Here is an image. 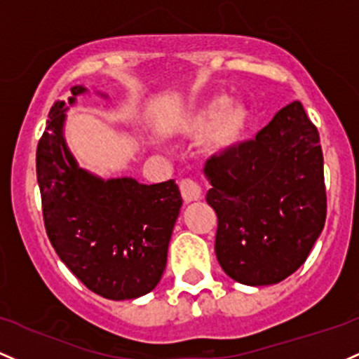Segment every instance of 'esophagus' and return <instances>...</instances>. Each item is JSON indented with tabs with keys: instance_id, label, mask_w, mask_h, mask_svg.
<instances>
[{
	"instance_id": "1",
	"label": "esophagus",
	"mask_w": 359,
	"mask_h": 359,
	"mask_svg": "<svg viewBox=\"0 0 359 359\" xmlns=\"http://www.w3.org/2000/svg\"><path fill=\"white\" fill-rule=\"evenodd\" d=\"M180 194H182V199L186 203H192V201H199L201 196H203V189L196 180L192 179H184L180 182Z\"/></svg>"
}]
</instances>
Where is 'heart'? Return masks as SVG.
Masks as SVG:
<instances>
[{"label":"heart","mask_w":359,"mask_h":359,"mask_svg":"<svg viewBox=\"0 0 359 359\" xmlns=\"http://www.w3.org/2000/svg\"><path fill=\"white\" fill-rule=\"evenodd\" d=\"M252 126V114L242 102L212 97L184 121L182 133L189 137L204 136L210 153H224L245 140Z\"/></svg>","instance_id":"obj_1"}]
</instances>
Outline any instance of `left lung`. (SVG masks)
Returning a JSON list of instances; mask_svg holds the SVG:
<instances>
[{
  "instance_id": "8db88e82",
  "label": "left lung",
  "mask_w": 359,
  "mask_h": 359,
  "mask_svg": "<svg viewBox=\"0 0 359 359\" xmlns=\"http://www.w3.org/2000/svg\"><path fill=\"white\" fill-rule=\"evenodd\" d=\"M208 204L218 216L222 269L249 286L276 285L309 257L327 215L317 128L291 102L255 140L211 156Z\"/></svg>"
}]
</instances>
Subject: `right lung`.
Masks as SVG:
<instances>
[{"label": "right lung", "mask_w": 359, "mask_h": 359, "mask_svg": "<svg viewBox=\"0 0 359 359\" xmlns=\"http://www.w3.org/2000/svg\"><path fill=\"white\" fill-rule=\"evenodd\" d=\"M85 86H73L69 105ZM65 102L50 107L37 144V182L47 237L68 269L93 293L133 300L158 285L182 198L173 180H104L78 167L66 147Z\"/></svg>", "instance_id": "right-lung-1"}]
</instances>
